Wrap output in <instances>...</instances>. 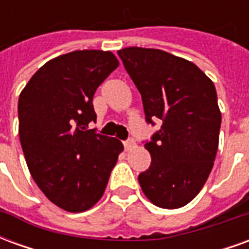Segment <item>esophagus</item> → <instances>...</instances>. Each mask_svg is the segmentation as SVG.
Masks as SVG:
<instances>
[{"label": "esophagus", "instance_id": "esophagus-1", "mask_svg": "<svg viewBox=\"0 0 249 249\" xmlns=\"http://www.w3.org/2000/svg\"><path fill=\"white\" fill-rule=\"evenodd\" d=\"M135 140H133V139H128V140H125L124 141V148L125 149H126V151H130V149H132V148H133V146H135Z\"/></svg>", "mask_w": 249, "mask_h": 249}]
</instances>
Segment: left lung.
<instances>
[{
  "instance_id": "obj_1",
  "label": "left lung",
  "mask_w": 249,
  "mask_h": 249,
  "mask_svg": "<svg viewBox=\"0 0 249 249\" xmlns=\"http://www.w3.org/2000/svg\"><path fill=\"white\" fill-rule=\"evenodd\" d=\"M117 54L140 92L145 121H161L144 141L152 161L139 175L141 189L160 208H181L201 191L219 146L213 82L193 62L164 51L133 46Z\"/></svg>"
}]
</instances>
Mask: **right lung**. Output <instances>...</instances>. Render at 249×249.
I'll use <instances>...</instances> for the list:
<instances>
[{
  "label": "right lung",
  "mask_w": 249,
  "mask_h": 249,
  "mask_svg": "<svg viewBox=\"0 0 249 249\" xmlns=\"http://www.w3.org/2000/svg\"><path fill=\"white\" fill-rule=\"evenodd\" d=\"M119 66L113 53L74 51L36 71L18 98L19 140L30 175L46 197L84 212L104 195L124 146L88 125L93 96Z\"/></svg>",
  "instance_id": "obj_1"
}]
</instances>
